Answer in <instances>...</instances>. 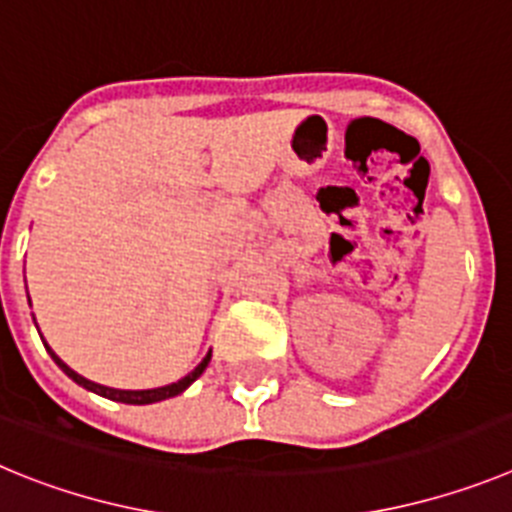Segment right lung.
<instances>
[{"label":"right lung","instance_id":"right-lung-1","mask_svg":"<svg viewBox=\"0 0 512 512\" xmlns=\"http://www.w3.org/2000/svg\"><path fill=\"white\" fill-rule=\"evenodd\" d=\"M48 351H51V348H48ZM51 356H53V361H56V364L61 366L63 372L69 374V377L74 379L76 384H81V387H87V390L97 392V395H102V397H110V400L128 402V405H148V402L169 400V397H176V395H179V392L187 390L189 384H192L194 379H197L202 372H205L207 364H210V356L212 354H207L205 359H202V364L197 366V369H194L192 374H187V377H184V379H179V382L166 384V387H158V390H135V392L133 390H112V387H102V384H97V382H89V379H84V377H81V374H76L74 369H71V366L63 364V361L58 359V356L53 354V351H51Z\"/></svg>","mask_w":512,"mask_h":512}]
</instances>
